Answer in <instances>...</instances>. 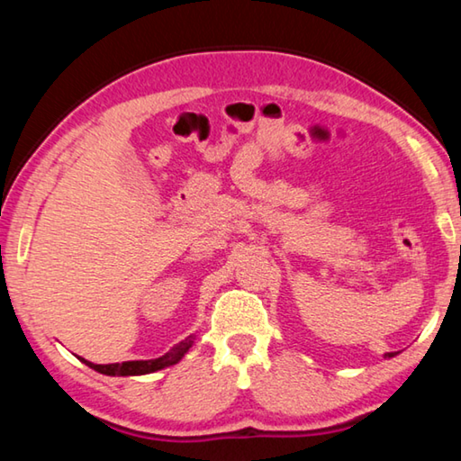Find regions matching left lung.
Instances as JSON below:
<instances>
[{"label":"left lung","mask_w":461,"mask_h":461,"mask_svg":"<svg viewBox=\"0 0 461 461\" xmlns=\"http://www.w3.org/2000/svg\"><path fill=\"white\" fill-rule=\"evenodd\" d=\"M396 356V352H388V354H384V357H394Z\"/></svg>","instance_id":"left-lung-1"}]
</instances>
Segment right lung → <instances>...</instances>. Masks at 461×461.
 <instances>
[{
	"instance_id": "1",
	"label": "right lung",
	"mask_w": 461,
	"mask_h": 461,
	"mask_svg": "<svg viewBox=\"0 0 461 461\" xmlns=\"http://www.w3.org/2000/svg\"><path fill=\"white\" fill-rule=\"evenodd\" d=\"M194 343V335L183 339L181 343L167 352L165 356L154 357V360H131V362H122V364H93L89 360L81 357L83 364H87L99 374H105V376H142V374H152L162 368H168V366H175L181 362V357L189 352V348Z\"/></svg>"
}]
</instances>
